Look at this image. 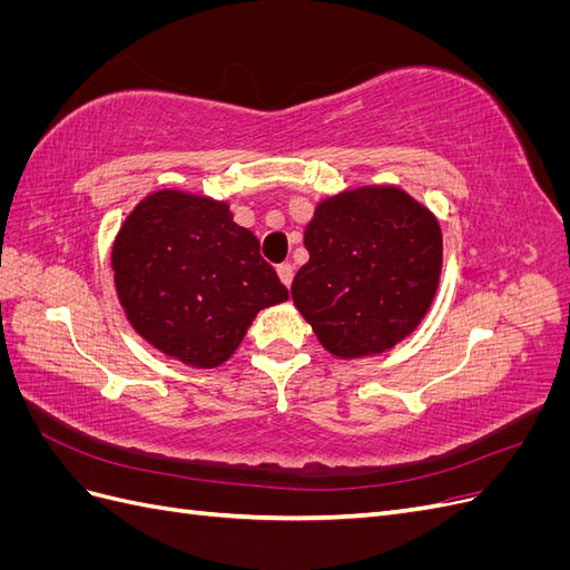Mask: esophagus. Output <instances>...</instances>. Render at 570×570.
<instances>
[{
  "instance_id": "34e87169",
  "label": "esophagus",
  "mask_w": 570,
  "mask_h": 570,
  "mask_svg": "<svg viewBox=\"0 0 570 570\" xmlns=\"http://www.w3.org/2000/svg\"><path fill=\"white\" fill-rule=\"evenodd\" d=\"M278 278H281V283H283L285 287H289V285H292V278H295V268H292L289 264H281V266H278Z\"/></svg>"
}]
</instances>
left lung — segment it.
Returning <instances> with one entry per match:
<instances>
[{
	"label": "left lung",
	"mask_w": 570,
	"mask_h": 570,
	"mask_svg": "<svg viewBox=\"0 0 570 570\" xmlns=\"http://www.w3.org/2000/svg\"><path fill=\"white\" fill-rule=\"evenodd\" d=\"M308 262L292 302L337 358L390 352L435 299L442 230L435 214L396 185L344 189L316 204L304 228Z\"/></svg>",
	"instance_id": "obj_1"
}]
</instances>
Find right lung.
<instances>
[{
    "instance_id": "add662e5",
    "label": "right lung",
    "mask_w": 570,
    "mask_h": 570,
    "mask_svg": "<svg viewBox=\"0 0 570 570\" xmlns=\"http://www.w3.org/2000/svg\"><path fill=\"white\" fill-rule=\"evenodd\" d=\"M111 268L135 333L193 368L228 361L256 314L289 297L230 206L183 189H157L135 206Z\"/></svg>"
}]
</instances>
